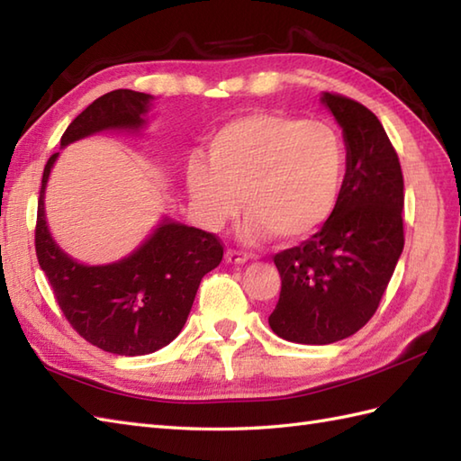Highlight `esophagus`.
<instances>
[{"label": "esophagus", "instance_id": "esophagus-1", "mask_svg": "<svg viewBox=\"0 0 461 461\" xmlns=\"http://www.w3.org/2000/svg\"><path fill=\"white\" fill-rule=\"evenodd\" d=\"M225 261L228 263H246L248 261V256L246 253H241V251H238V249H228L225 251Z\"/></svg>", "mask_w": 461, "mask_h": 461}]
</instances>
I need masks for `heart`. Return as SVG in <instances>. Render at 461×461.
<instances>
[{
    "mask_svg": "<svg viewBox=\"0 0 461 461\" xmlns=\"http://www.w3.org/2000/svg\"><path fill=\"white\" fill-rule=\"evenodd\" d=\"M345 178V146L325 122L258 111L220 126L208 160L188 164V194L208 228L241 208L251 238L293 243L312 236L335 213Z\"/></svg>",
    "mask_w": 461,
    "mask_h": 461,
    "instance_id": "heart-1",
    "label": "heart"
}]
</instances>
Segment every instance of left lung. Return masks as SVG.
Returning a JSON list of instances; mask_svg holds the SVG:
<instances>
[{"label":"left lung","instance_id":"8db88e82","mask_svg":"<svg viewBox=\"0 0 461 461\" xmlns=\"http://www.w3.org/2000/svg\"><path fill=\"white\" fill-rule=\"evenodd\" d=\"M321 101L347 142L337 210L315 236L273 256L281 293L269 327L299 345H330L365 327L404 249V178L384 126L348 96Z\"/></svg>","mask_w":461,"mask_h":461}]
</instances>
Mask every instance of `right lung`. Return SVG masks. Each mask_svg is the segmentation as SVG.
I'll return each instance as SVG.
<instances>
[{
	"instance_id": "right-lung-1",
	"label": "right lung",
	"mask_w": 461,
	"mask_h": 461,
	"mask_svg": "<svg viewBox=\"0 0 461 461\" xmlns=\"http://www.w3.org/2000/svg\"><path fill=\"white\" fill-rule=\"evenodd\" d=\"M152 96L116 89L68 124L61 146L101 131H139ZM59 152L47 160L37 202L35 253L55 301L79 335L121 357L150 355L180 335L200 281L220 266L218 236L164 220L132 256L109 266H83L59 249L45 221V185Z\"/></svg>"
}]
</instances>
